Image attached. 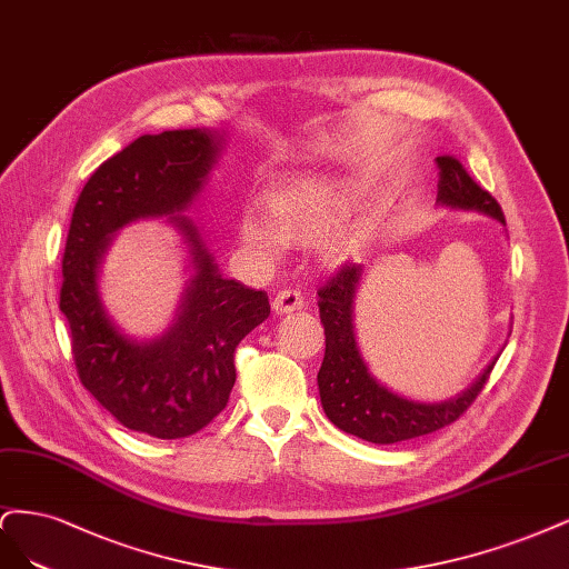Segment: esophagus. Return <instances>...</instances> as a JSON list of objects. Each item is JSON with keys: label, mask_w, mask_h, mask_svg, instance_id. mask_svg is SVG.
Wrapping results in <instances>:
<instances>
[{"label": "esophagus", "mask_w": 569, "mask_h": 569, "mask_svg": "<svg viewBox=\"0 0 569 569\" xmlns=\"http://www.w3.org/2000/svg\"><path fill=\"white\" fill-rule=\"evenodd\" d=\"M305 307V300L300 296V290H281L277 292V298L271 302V309L277 311V315H290V311H298Z\"/></svg>", "instance_id": "esophagus-1"}]
</instances>
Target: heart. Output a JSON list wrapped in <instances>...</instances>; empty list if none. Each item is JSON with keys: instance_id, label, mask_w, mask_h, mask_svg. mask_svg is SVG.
<instances>
[{"instance_id": "heart-1", "label": "heart", "mask_w": 569, "mask_h": 569, "mask_svg": "<svg viewBox=\"0 0 569 569\" xmlns=\"http://www.w3.org/2000/svg\"><path fill=\"white\" fill-rule=\"evenodd\" d=\"M357 198L359 187L347 177L292 174L264 191V219L243 214L236 236L258 260H277L286 246H311L323 269H340L371 236L366 219L347 212Z\"/></svg>"}]
</instances>
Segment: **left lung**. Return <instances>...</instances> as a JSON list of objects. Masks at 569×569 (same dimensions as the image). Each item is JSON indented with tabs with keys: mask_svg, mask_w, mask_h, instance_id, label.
<instances>
[{
	"mask_svg": "<svg viewBox=\"0 0 569 569\" xmlns=\"http://www.w3.org/2000/svg\"><path fill=\"white\" fill-rule=\"evenodd\" d=\"M437 162V206L466 212H480L506 227L497 200L480 189L463 164L451 156ZM363 264H345L319 290V317L326 333V355L317 376L321 407L328 420L347 435L373 445H395L430 435L451 426L485 388L499 355L475 378L463 392L445 401H420L390 390L366 363L357 340L355 302L363 281Z\"/></svg>",
	"mask_w": 569,
	"mask_h": 569,
	"instance_id": "1",
	"label": "left lung"
}]
</instances>
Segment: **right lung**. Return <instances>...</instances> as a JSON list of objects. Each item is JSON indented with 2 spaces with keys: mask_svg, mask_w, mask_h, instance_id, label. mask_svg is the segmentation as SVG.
Listing matches in <instances>:
<instances>
[{
  "mask_svg": "<svg viewBox=\"0 0 569 569\" xmlns=\"http://www.w3.org/2000/svg\"><path fill=\"white\" fill-rule=\"evenodd\" d=\"M217 130L143 134L89 177L63 252L61 311L84 388L118 423L158 439L203 430L227 407L233 352L269 317L264 290L224 279L187 214L224 151ZM168 218L188 250L190 279L173 323L156 339L127 337L107 315L98 273L114 233Z\"/></svg>",
  "mask_w": 569,
  "mask_h": 569,
  "instance_id": "obj_1",
  "label": "right lung"
}]
</instances>
